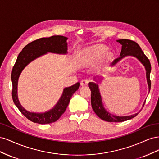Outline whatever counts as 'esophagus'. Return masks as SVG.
<instances>
[{
	"label": "esophagus",
	"mask_w": 159,
	"mask_h": 159,
	"mask_svg": "<svg viewBox=\"0 0 159 159\" xmlns=\"http://www.w3.org/2000/svg\"><path fill=\"white\" fill-rule=\"evenodd\" d=\"M88 82H89L88 80H83L81 81V85L82 86H85V85H87L88 84Z\"/></svg>",
	"instance_id": "1"
}]
</instances>
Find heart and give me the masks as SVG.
I'll return each instance as SVG.
<instances>
[{"instance_id": "obj_1", "label": "heart", "mask_w": 159, "mask_h": 159, "mask_svg": "<svg viewBox=\"0 0 159 159\" xmlns=\"http://www.w3.org/2000/svg\"><path fill=\"white\" fill-rule=\"evenodd\" d=\"M107 50V48L103 45H95L86 49L82 56L81 63L84 65H88L93 63L102 57ZM112 57V54L109 53L106 55L105 59L109 60Z\"/></svg>"}]
</instances>
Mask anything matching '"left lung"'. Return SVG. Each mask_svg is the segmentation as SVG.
Returning <instances> with one entry per match:
<instances>
[{"label":"left lung","instance_id":"8db88e82","mask_svg":"<svg viewBox=\"0 0 159 159\" xmlns=\"http://www.w3.org/2000/svg\"><path fill=\"white\" fill-rule=\"evenodd\" d=\"M117 42H118L122 45V48L121 54H120V56L112 62V66L116 64L118 61L121 60L123 57L125 56H131L137 57V58L143 64V66H145L146 70V75L148 85V89L150 90L151 85L150 80L151 66L150 61H149L145 54H144V52L141 50V47L139 46V45L137 42L131 40L121 39L117 40ZM89 87L91 91V107H92V109L94 111V112L96 113V115L102 120H104V121L108 122H122L127 121V120L129 119H131L137 116L138 115L139 113L131 115H128V116L120 117L111 114L110 113L107 112L103 107L102 97H101V95L99 93V89L98 84H95L94 82H89ZM145 103V102L144 103L143 106Z\"/></svg>","mask_w":159,"mask_h":159}]
</instances>
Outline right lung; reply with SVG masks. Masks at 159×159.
<instances>
[{"label":"right lung","instance_id":"right-lung-1","mask_svg":"<svg viewBox=\"0 0 159 159\" xmlns=\"http://www.w3.org/2000/svg\"><path fill=\"white\" fill-rule=\"evenodd\" d=\"M68 38L62 36H52L49 38H42L27 44L24 47L17 57L15 64L12 70L11 80L12 83V97L13 102L19 111L30 121L39 124H48L54 123L63 114L68 107L71 96L78 89L80 84L76 83L74 85L64 89L60 99L56 105L48 111L45 113H33L26 111L20 105L18 99L17 86L18 80L22 71L25 67L37 57L47 54V52L56 54H67Z\"/></svg>","mask_w":159,"mask_h":159}]
</instances>
